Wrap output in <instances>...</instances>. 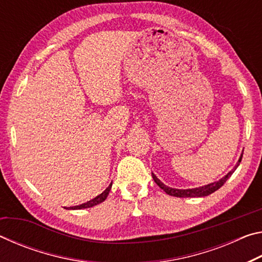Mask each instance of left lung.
<instances>
[{"label": "left lung", "mask_w": 262, "mask_h": 262, "mask_svg": "<svg viewBox=\"0 0 262 262\" xmlns=\"http://www.w3.org/2000/svg\"><path fill=\"white\" fill-rule=\"evenodd\" d=\"M242 158H243V154L241 155V157H239L238 162L234 167L232 168L231 171L229 172L227 176H224L223 178H221L220 180L214 181V183H210L208 185L205 186H200V187H195V188H187V189H178V188H172V187H168V186L164 185V183H162L161 180H159L156 174H152V178L155 180V183H156L159 187H161L164 192L166 194L171 195V196H177V198H203V196H208V195H210L215 192V190L220 189L222 186L224 185L225 181H227L231 174L233 173L234 171H236V168L239 166V164L242 162Z\"/></svg>", "instance_id": "8db88e82"}]
</instances>
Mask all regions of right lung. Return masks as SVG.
<instances>
[{"label": "right lung", "instance_id": "add662e5", "mask_svg": "<svg viewBox=\"0 0 262 262\" xmlns=\"http://www.w3.org/2000/svg\"><path fill=\"white\" fill-rule=\"evenodd\" d=\"M111 188H112V183L110 184L108 187L106 188L103 193L99 194V195H97V196L95 199H92V200L88 201L85 203H82V205H79V206H74V207H69V208L64 207V208H66V209H68V210H77V209H85V208H91V207H94V206L99 205V203H101V202L106 200V198H107V195L110 193Z\"/></svg>", "mask_w": 262, "mask_h": 262}]
</instances>
